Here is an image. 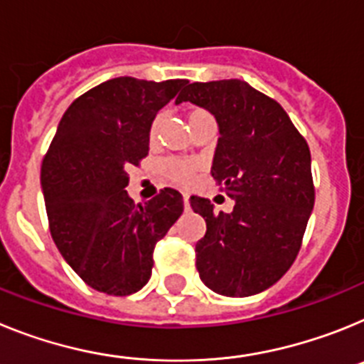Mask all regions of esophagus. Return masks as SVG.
Returning <instances> with one entry per match:
<instances>
[{
    "instance_id": "1",
    "label": "esophagus",
    "mask_w": 364,
    "mask_h": 364,
    "mask_svg": "<svg viewBox=\"0 0 364 364\" xmlns=\"http://www.w3.org/2000/svg\"><path fill=\"white\" fill-rule=\"evenodd\" d=\"M188 200H191V196L183 194V205H185V208H188Z\"/></svg>"
}]
</instances>
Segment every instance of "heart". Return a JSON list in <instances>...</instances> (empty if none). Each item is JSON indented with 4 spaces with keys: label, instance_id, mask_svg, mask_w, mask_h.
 <instances>
[{
    "label": "heart",
    "instance_id": "obj_1",
    "mask_svg": "<svg viewBox=\"0 0 364 364\" xmlns=\"http://www.w3.org/2000/svg\"><path fill=\"white\" fill-rule=\"evenodd\" d=\"M207 115L208 113L205 112V109L194 107V109H191V112H188V124L194 121H198V119H201V117H207ZM159 122H161V117H157L156 121L151 122V128H150L151 137L157 134ZM161 170H163V173L170 179V181L178 183V185H188V183H192V179H194V173H196L194 163H191V161H185V159L163 161V164H161Z\"/></svg>",
    "mask_w": 364,
    "mask_h": 364
}]
</instances>
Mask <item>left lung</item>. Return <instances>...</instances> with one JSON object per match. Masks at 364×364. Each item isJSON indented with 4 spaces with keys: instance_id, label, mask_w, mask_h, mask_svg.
I'll return each instance as SVG.
<instances>
[{
    "instance_id": "obj_1",
    "label": "left lung",
    "mask_w": 364,
    "mask_h": 364,
    "mask_svg": "<svg viewBox=\"0 0 364 364\" xmlns=\"http://www.w3.org/2000/svg\"><path fill=\"white\" fill-rule=\"evenodd\" d=\"M192 102L214 115L220 139L213 178L232 213L192 196L207 232L196 243V267L208 289L225 296H251L278 282L302 245L315 188L306 139L284 107L247 82H194L176 104Z\"/></svg>"
}]
</instances>
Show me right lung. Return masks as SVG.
Listing matches in <instances>:
<instances>
[{"label": "right lung", "mask_w": 364, "mask_h": 364, "mask_svg": "<svg viewBox=\"0 0 364 364\" xmlns=\"http://www.w3.org/2000/svg\"><path fill=\"white\" fill-rule=\"evenodd\" d=\"M186 80L119 77L80 95L64 113L42 163L50 236L75 273L97 291L126 296L146 286L156 243L183 213L163 188L135 205L128 168L148 156L150 128Z\"/></svg>", "instance_id": "add662e5"}]
</instances>
